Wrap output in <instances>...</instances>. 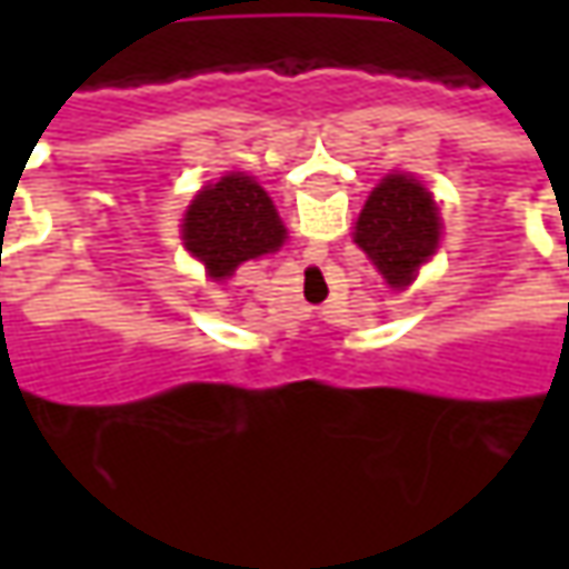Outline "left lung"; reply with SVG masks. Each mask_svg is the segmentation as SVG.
<instances>
[{
    "instance_id": "obj_1",
    "label": "left lung",
    "mask_w": 569,
    "mask_h": 569,
    "mask_svg": "<svg viewBox=\"0 0 569 569\" xmlns=\"http://www.w3.org/2000/svg\"><path fill=\"white\" fill-rule=\"evenodd\" d=\"M440 211L425 183L408 173H389L363 202L355 243L389 288H405L440 247Z\"/></svg>"
}]
</instances>
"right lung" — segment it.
<instances>
[{"label":"right lung","instance_id":"1","mask_svg":"<svg viewBox=\"0 0 569 569\" xmlns=\"http://www.w3.org/2000/svg\"><path fill=\"white\" fill-rule=\"evenodd\" d=\"M284 224L269 192L247 173H228L199 189L183 218V247L206 272L221 281L237 266L274 252L284 243Z\"/></svg>","mask_w":569,"mask_h":569}]
</instances>
